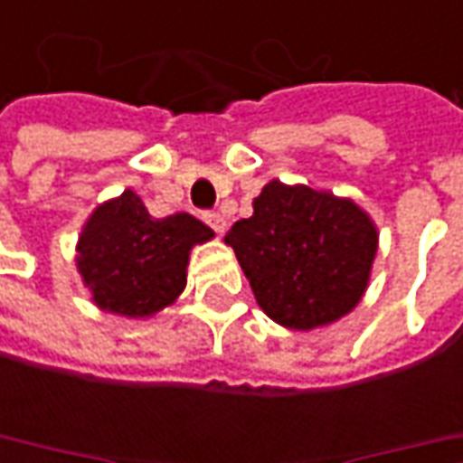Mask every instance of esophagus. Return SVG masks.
Instances as JSON below:
<instances>
[{"instance_id": "34e87169", "label": "esophagus", "mask_w": 463, "mask_h": 463, "mask_svg": "<svg viewBox=\"0 0 463 463\" xmlns=\"http://www.w3.org/2000/svg\"><path fill=\"white\" fill-rule=\"evenodd\" d=\"M203 220H205L207 225L218 232V235H222V232H225V228H228V222H225V218H222L220 213H203Z\"/></svg>"}]
</instances>
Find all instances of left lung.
Wrapping results in <instances>:
<instances>
[{
	"label": "left lung",
	"instance_id": "obj_1",
	"mask_svg": "<svg viewBox=\"0 0 463 463\" xmlns=\"http://www.w3.org/2000/svg\"><path fill=\"white\" fill-rule=\"evenodd\" d=\"M225 243L260 309L273 322L307 332L357 307L375 260L377 231L350 200L273 179Z\"/></svg>",
	"mask_w": 463,
	"mask_h": 463
}]
</instances>
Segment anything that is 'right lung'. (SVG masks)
<instances>
[{
	"label": "right lung",
	"instance_id": "right-lung-1",
	"mask_svg": "<svg viewBox=\"0 0 463 463\" xmlns=\"http://www.w3.org/2000/svg\"><path fill=\"white\" fill-rule=\"evenodd\" d=\"M210 238L205 222L187 213L152 218L139 197L126 190L86 222L78 271L100 309L149 317L182 294L190 248Z\"/></svg>",
	"mask_w": 463,
	"mask_h": 463
}]
</instances>
